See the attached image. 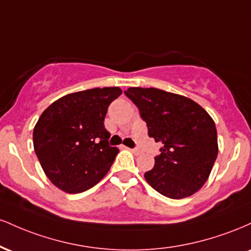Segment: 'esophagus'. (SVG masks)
<instances>
[{
  "label": "esophagus",
  "instance_id": "esophagus-1",
  "mask_svg": "<svg viewBox=\"0 0 251 251\" xmlns=\"http://www.w3.org/2000/svg\"><path fill=\"white\" fill-rule=\"evenodd\" d=\"M128 150L132 152V153L135 154V155L140 154V151H139V150H138V149H128Z\"/></svg>",
  "mask_w": 251,
  "mask_h": 251
}]
</instances>
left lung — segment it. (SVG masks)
<instances>
[{"mask_svg": "<svg viewBox=\"0 0 251 251\" xmlns=\"http://www.w3.org/2000/svg\"><path fill=\"white\" fill-rule=\"evenodd\" d=\"M125 94L139 108L150 137L164 145L153 169L144 175L146 181L172 200L196 194L218 154L212 118L194 100L163 89L129 87Z\"/></svg>", "mask_w": 251, "mask_h": 251, "instance_id": "left-lung-1", "label": "left lung"}]
</instances>
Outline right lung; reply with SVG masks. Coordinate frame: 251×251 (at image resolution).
Wrapping results in <instances>:
<instances>
[{"label": "right lung", "instance_id": "obj_1", "mask_svg": "<svg viewBox=\"0 0 251 251\" xmlns=\"http://www.w3.org/2000/svg\"><path fill=\"white\" fill-rule=\"evenodd\" d=\"M119 87L75 92L48 106L33 131V144L42 170L57 189L80 194L105 177L119 152L108 145L103 126L109 103Z\"/></svg>", "mask_w": 251, "mask_h": 251}]
</instances>
